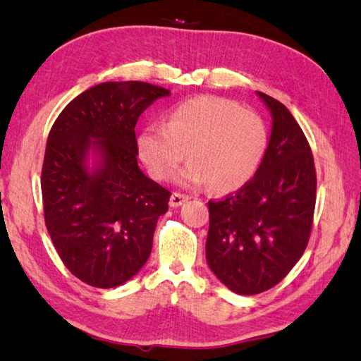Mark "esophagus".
<instances>
[{
    "mask_svg": "<svg viewBox=\"0 0 361 361\" xmlns=\"http://www.w3.org/2000/svg\"><path fill=\"white\" fill-rule=\"evenodd\" d=\"M186 200H189V195L186 194H180V192H173L172 197H170V207H180L186 202Z\"/></svg>",
    "mask_w": 361,
    "mask_h": 361,
    "instance_id": "obj_1",
    "label": "esophagus"
}]
</instances>
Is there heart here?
Wrapping results in <instances>:
<instances>
[{
    "mask_svg": "<svg viewBox=\"0 0 361 361\" xmlns=\"http://www.w3.org/2000/svg\"><path fill=\"white\" fill-rule=\"evenodd\" d=\"M267 132L255 111L219 97H195L178 103L166 126L151 124L137 138L138 154L156 180L175 175L183 186L209 185L232 192L253 178L264 156Z\"/></svg>",
    "mask_w": 361,
    "mask_h": 361,
    "instance_id": "heart-1",
    "label": "heart"
}]
</instances>
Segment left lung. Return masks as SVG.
I'll list each match as a JSON object with an SVG mask.
<instances>
[{
    "mask_svg": "<svg viewBox=\"0 0 361 361\" xmlns=\"http://www.w3.org/2000/svg\"><path fill=\"white\" fill-rule=\"evenodd\" d=\"M272 129L252 180L223 200H210L205 258L237 295L276 286L301 258L315 209V167L301 127L279 100L256 92Z\"/></svg>",
    "mask_w": 361,
    "mask_h": 361,
    "instance_id": "left-lung-1",
    "label": "left lung"
}]
</instances>
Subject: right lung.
I'll return each instance as SVG.
<instances>
[{
  "label": "right lung",
  "instance_id": "1",
  "mask_svg": "<svg viewBox=\"0 0 361 361\" xmlns=\"http://www.w3.org/2000/svg\"><path fill=\"white\" fill-rule=\"evenodd\" d=\"M169 89L102 82L54 122L41 173L46 228L68 271L95 288L126 283L145 266L170 192L138 167L135 126Z\"/></svg>",
  "mask_w": 361,
  "mask_h": 361
}]
</instances>
